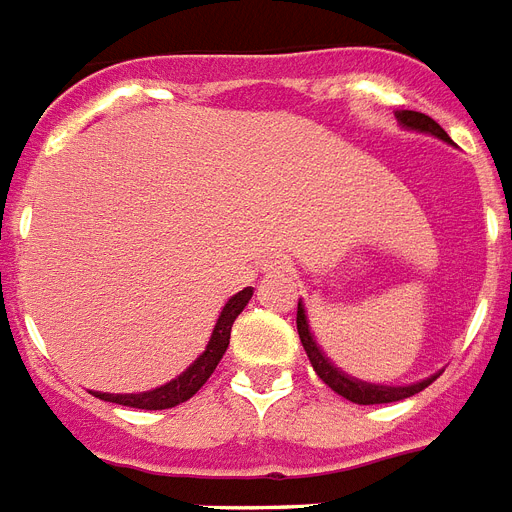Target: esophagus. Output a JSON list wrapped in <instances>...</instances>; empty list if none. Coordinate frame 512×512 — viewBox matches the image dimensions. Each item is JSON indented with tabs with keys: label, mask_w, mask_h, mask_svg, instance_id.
Here are the masks:
<instances>
[{
	"label": "esophagus",
	"mask_w": 512,
	"mask_h": 512,
	"mask_svg": "<svg viewBox=\"0 0 512 512\" xmlns=\"http://www.w3.org/2000/svg\"><path fill=\"white\" fill-rule=\"evenodd\" d=\"M261 269L267 272V275H275V277H285V275H293V261L285 256V253H269Z\"/></svg>",
	"instance_id": "obj_1"
}]
</instances>
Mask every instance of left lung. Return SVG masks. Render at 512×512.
<instances>
[{
  "label": "left lung",
  "mask_w": 512,
  "mask_h": 512,
  "mask_svg": "<svg viewBox=\"0 0 512 512\" xmlns=\"http://www.w3.org/2000/svg\"><path fill=\"white\" fill-rule=\"evenodd\" d=\"M396 121L402 129H410V132L420 134H431L441 142H452L449 134L441 129L433 118H428L425 113H418V110H396ZM296 327H298V338L304 343V351L309 362H312L314 372L325 380V386H330L338 396L349 399L354 404H388V402H399V399H407V396H415L418 391H423L428 383H431L436 375L423 380H415L410 386H380V383H367V380H359L349 372H343L341 367H335L330 359H327L325 351L320 349V343L314 338L312 327H309V317H306V306L298 301V312H296Z\"/></svg>",
  "instance_id": "1"
}]
</instances>
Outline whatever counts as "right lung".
Wrapping results in <instances>:
<instances>
[{
	"instance_id": "right-lung-1",
	"label": "right lung",
	"mask_w": 512,
	"mask_h": 512,
	"mask_svg": "<svg viewBox=\"0 0 512 512\" xmlns=\"http://www.w3.org/2000/svg\"><path fill=\"white\" fill-rule=\"evenodd\" d=\"M251 296L253 288H243L222 306L219 320L214 325V333H211V338L206 343V351L198 354V359L185 372H179L174 380H169V383H163L158 388H150V391H140V394H105V391H92V394L97 399H102V402L124 404V407H134V410H169V407H177V404L187 402L190 396L198 394L200 386L211 378V372L222 362L224 351L230 346L232 322L248 306Z\"/></svg>"
}]
</instances>
